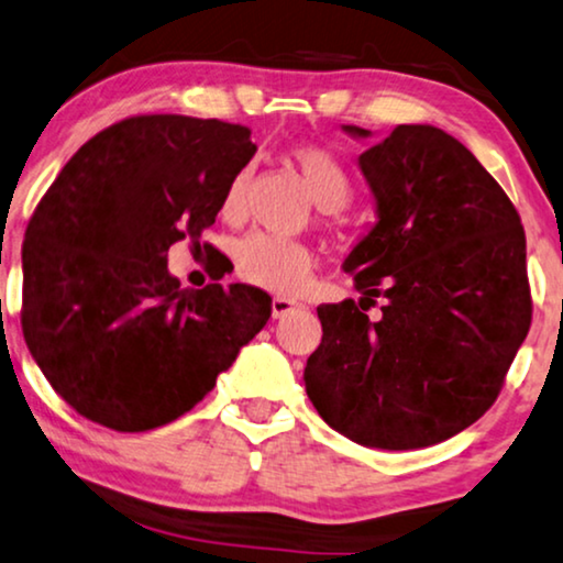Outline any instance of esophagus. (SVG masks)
<instances>
[{
    "label": "esophagus",
    "instance_id": "obj_1",
    "mask_svg": "<svg viewBox=\"0 0 563 563\" xmlns=\"http://www.w3.org/2000/svg\"><path fill=\"white\" fill-rule=\"evenodd\" d=\"M301 305L299 301L294 299H287V297H274L272 301V311H274V319H287L291 311H297Z\"/></svg>",
    "mask_w": 563,
    "mask_h": 563
}]
</instances>
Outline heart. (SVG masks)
<instances>
[{
	"label": "heart",
	"mask_w": 563,
	"mask_h": 563,
	"mask_svg": "<svg viewBox=\"0 0 563 563\" xmlns=\"http://www.w3.org/2000/svg\"><path fill=\"white\" fill-rule=\"evenodd\" d=\"M289 158L299 168L309 196L324 211H336L350 198V176L332 153L317 145H297ZM246 194V173H239L223 194V213L236 216ZM236 269L241 279L276 294H294L311 272V254L299 241L252 233L236 249Z\"/></svg>",
	"instance_id": "obj_1"
}]
</instances>
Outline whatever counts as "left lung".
Segmentation results:
<instances>
[{
    "instance_id": "left-lung-1",
    "label": "left lung",
    "mask_w": 563,
    "mask_h": 563,
    "mask_svg": "<svg viewBox=\"0 0 563 563\" xmlns=\"http://www.w3.org/2000/svg\"><path fill=\"white\" fill-rule=\"evenodd\" d=\"M357 166L375 223L342 269L362 309L352 299L317 307L322 344L305 385L344 438L415 451L473 426L498 397L531 324L526 236L504 188L435 125H397ZM375 296L384 317L369 320L364 301Z\"/></svg>"
}]
</instances>
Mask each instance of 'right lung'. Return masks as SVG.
<instances>
[{
  "label": "right lung",
  "mask_w": 563,
  "mask_h": 563,
  "mask_svg": "<svg viewBox=\"0 0 563 563\" xmlns=\"http://www.w3.org/2000/svg\"><path fill=\"white\" fill-rule=\"evenodd\" d=\"M254 153L244 125L128 118L90 137L40 201L22 246V332L88 420L143 432L180 418L269 322L266 291L184 289L168 272V249L201 239Z\"/></svg>",
  "instance_id": "1"
}]
</instances>
